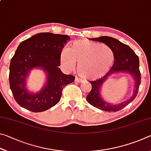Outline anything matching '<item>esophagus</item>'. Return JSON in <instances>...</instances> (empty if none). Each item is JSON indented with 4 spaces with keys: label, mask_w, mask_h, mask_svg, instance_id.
I'll return each mask as SVG.
<instances>
[{
    "label": "esophagus",
    "mask_w": 151,
    "mask_h": 151,
    "mask_svg": "<svg viewBox=\"0 0 151 151\" xmlns=\"http://www.w3.org/2000/svg\"><path fill=\"white\" fill-rule=\"evenodd\" d=\"M75 81L76 82V83H82V79H81V78H80L76 77V78H75Z\"/></svg>",
    "instance_id": "esophagus-1"
}]
</instances>
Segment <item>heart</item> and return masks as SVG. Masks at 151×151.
Masks as SVG:
<instances>
[{
    "label": "heart",
    "mask_w": 151,
    "mask_h": 151,
    "mask_svg": "<svg viewBox=\"0 0 151 151\" xmlns=\"http://www.w3.org/2000/svg\"><path fill=\"white\" fill-rule=\"evenodd\" d=\"M114 60V52L109 47L86 39L75 40L60 54L61 63L68 69H73L78 63V73L85 79L103 76L111 68Z\"/></svg>",
    "instance_id": "1"
}]
</instances>
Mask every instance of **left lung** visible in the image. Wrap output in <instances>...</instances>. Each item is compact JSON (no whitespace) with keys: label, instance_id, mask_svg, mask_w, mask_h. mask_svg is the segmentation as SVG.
Returning <instances> with one entry per match:
<instances>
[{"label":"left lung","instance_id":"left-lung-1","mask_svg":"<svg viewBox=\"0 0 151 151\" xmlns=\"http://www.w3.org/2000/svg\"><path fill=\"white\" fill-rule=\"evenodd\" d=\"M94 41L103 42L111 48L114 55V62L111 69L103 77L96 81H89L91 84L92 89L86 96V100L91 105L96 108L109 112L121 111L136 98L139 92L140 84V72L139 70V58L135 54L134 50L129 46L123 44L114 38L110 37H101L91 39ZM123 71L129 72L135 79V91L133 96L129 100L121 104L112 106L104 101L100 96V88L109 76L112 73Z\"/></svg>","mask_w":151,"mask_h":151}]
</instances>
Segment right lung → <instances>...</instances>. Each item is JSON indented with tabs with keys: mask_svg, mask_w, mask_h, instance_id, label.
Instances as JSON below:
<instances>
[{
	"mask_svg": "<svg viewBox=\"0 0 151 151\" xmlns=\"http://www.w3.org/2000/svg\"><path fill=\"white\" fill-rule=\"evenodd\" d=\"M70 38L67 35L41 32L22 41L10 64L9 84L14 100L20 106L34 112L47 111L60 100L63 89L75 81L65 75L60 65L62 50ZM39 67L47 73V82L39 93H30L26 88L29 71Z\"/></svg>",
	"mask_w": 151,
	"mask_h": 151,
	"instance_id": "right-lung-1",
	"label": "right lung"
}]
</instances>
